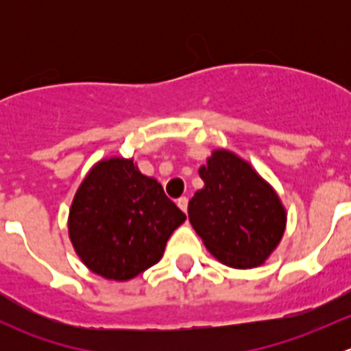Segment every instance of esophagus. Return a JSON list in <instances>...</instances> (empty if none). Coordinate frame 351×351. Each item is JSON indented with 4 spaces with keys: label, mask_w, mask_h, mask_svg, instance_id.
Masks as SVG:
<instances>
[{
    "label": "esophagus",
    "mask_w": 351,
    "mask_h": 351,
    "mask_svg": "<svg viewBox=\"0 0 351 351\" xmlns=\"http://www.w3.org/2000/svg\"><path fill=\"white\" fill-rule=\"evenodd\" d=\"M176 205H178V207L182 208V210L186 214V210H189V198H186V197H180L178 200H176Z\"/></svg>",
    "instance_id": "1"
}]
</instances>
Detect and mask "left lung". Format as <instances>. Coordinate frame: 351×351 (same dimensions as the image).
<instances>
[{
	"label": "left lung",
	"mask_w": 351,
	"mask_h": 351,
	"mask_svg": "<svg viewBox=\"0 0 351 351\" xmlns=\"http://www.w3.org/2000/svg\"><path fill=\"white\" fill-rule=\"evenodd\" d=\"M198 175L204 189L189 202V219L222 265L260 267L285 232L287 212L274 186L238 154L214 149Z\"/></svg>",
	"instance_id": "1"
}]
</instances>
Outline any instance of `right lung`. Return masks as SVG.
<instances>
[{"mask_svg":"<svg viewBox=\"0 0 351 351\" xmlns=\"http://www.w3.org/2000/svg\"><path fill=\"white\" fill-rule=\"evenodd\" d=\"M186 215L143 175L134 159L98 161L81 182L67 217L74 251L93 274L127 282L158 263Z\"/></svg>","mask_w":351,"mask_h":351,"instance_id":"add662e5","label":"right lung"}]
</instances>
